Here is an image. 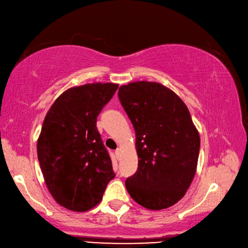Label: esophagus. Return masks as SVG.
Here are the masks:
<instances>
[{"mask_svg":"<svg viewBox=\"0 0 248 248\" xmlns=\"http://www.w3.org/2000/svg\"><path fill=\"white\" fill-rule=\"evenodd\" d=\"M116 155H117V157H119L120 156V154H121V149H120V148H118L117 150H116Z\"/></svg>","mask_w":248,"mask_h":248,"instance_id":"34e87169","label":"esophagus"}]
</instances>
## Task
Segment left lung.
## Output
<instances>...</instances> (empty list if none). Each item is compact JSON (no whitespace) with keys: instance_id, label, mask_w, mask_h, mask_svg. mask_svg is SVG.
<instances>
[{"instance_id":"1","label":"left lung","mask_w":248,"mask_h":248,"mask_svg":"<svg viewBox=\"0 0 248 248\" xmlns=\"http://www.w3.org/2000/svg\"><path fill=\"white\" fill-rule=\"evenodd\" d=\"M118 96L136 130L139 167L125 186L138 204L161 210L181 200L196 175L200 134L171 90L154 81L121 86Z\"/></svg>"}]
</instances>
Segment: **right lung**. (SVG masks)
I'll use <instances>...</instances> for the list:
<instances>
[{
	"mask_svg": "<svg viewBox=\"0 0 248 248\" xmlns=\"http://www.w3.org/2000/svg\"><path fill=\"white\" fill-rule=\"evenodd\" d=\"M119 85L95 82L66 90L52 103L37 140L44 181L58 204L85 212L99 204L115 178L96 127Z\"/></svg>",
	"mask_w": 248,
	"mask_h": 248,
	"instance_id": "add662e5",
	"label": "right lung"
}]
</instances>
